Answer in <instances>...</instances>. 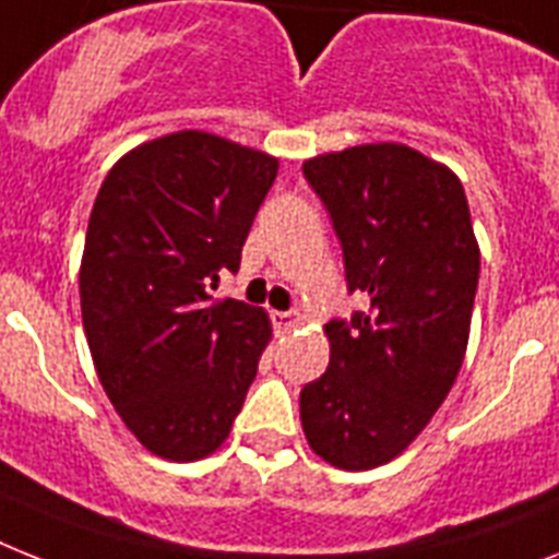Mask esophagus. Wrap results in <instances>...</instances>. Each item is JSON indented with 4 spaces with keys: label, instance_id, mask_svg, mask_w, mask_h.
Here are the masks:
<instances>
[{
    "label": "esophagus",
    "instance_id": "obj_1",
    "mask_svg": "<svg viewBox=\"0 0 559 559\" xmlns=\"http://www.w3.org/2000/svg\"><path fill=\"white\" fill-rule=\"evenodd\" d=\"M271 320H274L276 331H294L297 325L306 322V317H302L299 311H274L271 313Z\"/></svg>",
    "mask_w": 559,
    "mask_h": 559
}]
</instances>
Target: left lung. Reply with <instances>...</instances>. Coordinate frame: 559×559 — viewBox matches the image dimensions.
<instances>
[{
  "label": "left lung",
  "mask_w": 559,
  "mask_h": 559,
  "mask_svg": "<svg viewBox=\"0 0 559 559\" xmlns=\"http://www.w3.org/2000/svg\"><path fill=\"white\" fill-rule=\"evenodd\" d=\"M308 182L343 242L348 288L368 308L329 322L331 359L299 394L317 456L368 472L403 454L449 396L468 348L479 246L463 182L403 142L311 156Z\"/></svg>",
  "instance_id": "8db88e82"
}]
</instances>
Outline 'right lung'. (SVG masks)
Masks as SVG:
<instances>
[{
	"label": "right lung",
	"instance_id": "obj_1",
	"mask_svg": "<svg viewBox=\"0 0 559 559\" xmlns=\"http://www.w3.org/2000/svg\"><path fill=\"white\" fill-rule=\"evenodd\" d=\"M280 159L207 131L119 156L96 193L80 302L96 377L151 454L193 463L230 435L271 343L265 308L216 299Z\"/></svg>",
	"mask_w": 559,
	"mask_h": 559
}]
</instances>
